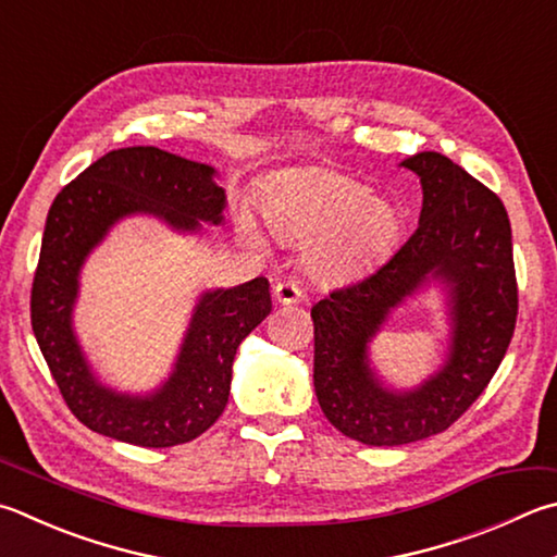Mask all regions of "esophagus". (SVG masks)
<instances>
[{"mask_svg":"<svg viewBox=\"0 0 557 557\" xmlns=\"http://www.w3.org/2000/svg\"><path fill=\"white\" fill-rule=\"evenodd\" d=\"M275 299L280 301V305H297V301L305 299V292H301L297 282L285 280L275 285Z\"/></svg>","mask_w":557,"mask_h":557,"instance_id":"34e87169","label":"esophagus"}]
</instances>
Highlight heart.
Returning <instances> with one entry per match:
<instances>
[{
	"mask_svg": "<svg viewBox=\"0 0 557 557\" xmlns=\"http://www.w3.org/2000/svg\"><path fill=\"white\" fill-rule=\"evenodd\" d=\"M265 224L287 240H307V265L321 280L358 275L399 236V211L389 199L368 195L362 182L331 168H292L268 182ZM238 226L252 240L260 231L248 211Z\"/></svg>",
	"mask_w": 557,
	"mask_h": 557,
	"instance_id": "1",
	"label": "heart"
}]
</instances>
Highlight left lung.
<instances>
[{
  "mask_svg": "<svg viewBox=\"0 0 557 557\" xmlns=\"http://www.w3.org/2000/svg\"><path fill=\"white\" fill-rule=\"evenodd\" d=\"M423 189L419 228L372 275L313 305V389L343 436L404 446L446 431L497 372L517 326L511 224L502 199L450 158L401 160ZM429 281L449 292L451 343L442 370L419 388H384L367 343L388 313Z\"/></svg>",
  "mask_w": 557,
  "mask_h": 557,
  "instance_id": "obj_1",
  "label": "left lung"
}]
</instances>
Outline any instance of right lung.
Returning a JSON list of instances; mask_svg holds the SVG:
<instances>
[{
    "label": "right lung",
    "instance_id": "obj_1",
    "mask_svg": "<svg viewBox=\"0 0 557 557\" xmlns=\"http://www.w3.org/2000/svg\"><path fill=\"white\" fill-rule=\"evenodd\" d=\"M216 170L153 146L102 156L50 205L32 289V326L70 411L102 436L144 448H170L205 433L224 413L234 358L272 309L270 282L256 277L209 289L191 311L170 377L150 394L107 387L89 368L73 329L79 270L116 221L150 214L197 234L224 221L226 191Z\"/></svg>",
    "mask_w": 557,
    "mask_h": 557
}]
</instances>
